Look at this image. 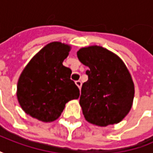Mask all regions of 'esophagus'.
Listing matches in <instances>:
<instances>
[{
    "label": "esophagus",
    "instance_id": "34e87169",
    "mask_svg": "<svg viewBox=\"0 0 153 153\" xmlns=\"http://www.w3.org/2000/svg\"><path fill=\"white\" fill-rule=\"evenodd\" d=\"M76 85L80 89L81 87H82V82L81 81H76Z\"/></svg>",
    "mask_w": 153,
    "mask_h": 153
}]
</instances>
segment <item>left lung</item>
Masks as SVG:
<instances>
[{"label":"left lung","instance_id":"obj_1","mask_svg":"<svg viewBox=\"0 0 153 153\" xmlns=\"http://www.w3.org/2000/svg\"><path fill=\"white\" fill-rule=\"evenodd\" d=\"M77 57L88 68L79 101L85 120L99 126L119 123L129 113L134 97V82L126 65L98 45L81 48Z\"/></svg>","mask_w":153,"mask_h":153}]
</instances>
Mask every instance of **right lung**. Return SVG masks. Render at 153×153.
Instances as JSON below:
<instances>
[{"mask_svg":"<svg viewBox=\"0 0 153 153\" xmlns=\"http://www.w3.org/2000/svg\"><path fill=\"white\" fill-rule=\"evenodd\" d=\"M71 46L51 42L39 51L23 70L17 84L21 108L44 122L57 120L65 104L78 99L80 91L72 80L71 70L63 65Z\"/></svg>","mask_w":153,"mask_h":153,"instance_id":"add662e5","label":"right lung"}]
</instances>
